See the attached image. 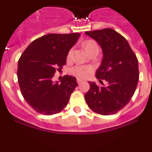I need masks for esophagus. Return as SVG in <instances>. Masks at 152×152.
<instances>
[{
	"label": "esophagus",
	"mask_w": 152,
	"mask_h": 152,
	"mask_svg": "<svg viewBox=\"0 0 152 152\" xmlns=\"http://www.w3.org/2000/svg\"><path fill=\"white\" fill-rule=\"evenodd\" d=\"M82 81H83V80H81V79H80V78H77V84H80V83L82 82Z\"/></svg>",
	"instance_id": "34e87169"
}]
</instances>
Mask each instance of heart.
Instances as JSON below:
<instances>
[{"label":"heart","instance_id":"b5f03b06","mask_svg":"<svg viewBox=\"0 0 152 152\" xmlns=\"http://www.w3.org/2000/svg\"><path fill=\"white\" fill-rule=\"evenodd\" d=\"M83 48L84 49L85 52L87 53H89L91 51L97 49L99 50V47H98L97 44L94 40H87V41L84 42L82 44ZM72 55V49L69 51L68 55V58H70ZM91 72V69L89 67H84V66H77L72 68V73L74 75H75L76 77H79V78H86L88 75H90Z\"/></svg>","mask_w":152,"mask_h":152}]
</instances>
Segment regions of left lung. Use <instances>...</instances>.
<instances>
[{
  "label": "left lung",
  "instance_id": "obj_1",
  "mask_svg": "<svg viewBox=\"0 0 152 152\" xmlns=\"http://www.w3.org/2000/svg\"><path fill=\"white\" fill-rule=\"evenodd\" d=\"M85 34L101 47L103 58L96 77L103 84L89 81L84 97L88 107L101 115H111L126 106L133 96L139 81V63L127 40L113 29L88 31ZM102 80H107L105 86Z\"/></svg>",
  "mask_w": 152,
  "mask_h": 152
}]
</instances>
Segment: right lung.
<instances>
[{
	"label": "right lung",
	"mask_w": 152,
	"mask_h": 152,
	"mask_svg": "<svg viewBox=\"0 0 152 152\" xmlns=\"http://www.w3.org/2000/svg\"><path fill=\"white\" fill-rule=\"evenodd\" d=\"M80 33L47 34L33 41L18 61L17 78L24 100L36 112L52 115L61 112L77 86L76 78L65 75L54 82L56 70L66 64L70 49Z\"/></svg>",
	"instance_id": "obj_1"
}]
</instances>
